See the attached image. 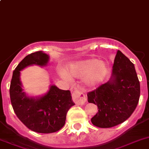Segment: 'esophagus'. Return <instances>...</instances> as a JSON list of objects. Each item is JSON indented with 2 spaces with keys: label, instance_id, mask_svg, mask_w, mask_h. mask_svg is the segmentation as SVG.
<instances>
[{
  "label": "esophagus",
  "instance_id": "34e87169",
  "mask_svg": "<svg viewBox=\"0 0 149 149\" xmlns=\"http://www.w3.org/2000/svg\"><path fill=\"white\" fill-rule=\"evenodd\" d=\"M72 99L75 103L78 104H84L86 102V95L81 92L80 90L77 89V88H76L72 93Z\"/></svg>",
  "mask_w": 149,
  "mask_h": 149
}]
</instances>
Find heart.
<instances>
[{
    "label": "heart",
    "mask_w": 149,
    "mask_h": 149,
    "mask_svg": "<svg viewBox=\"0 0 149 149\" xmlns=\"http://www.w3.org/2000/svg\"><path fill=\"white\" fill-rule=\"evenodd\" d=\"M108 72L107 63L97 59H87L77 61L69 65L67 72L61 70L60 77L66 81H71V77L82 78L86 77L85 83L88 87L98 86L105 79Z\"/></svg>",
    "instance_id": "heart-1"
}]
</instances>
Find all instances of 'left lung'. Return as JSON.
Wrapping results in <instances>:
<instances>
[{
  "label": "left lung",
  "instance_id": "left-lung-1",
  "mask_svg": "<svg viewBox=\"0 0 149 149\" xmlns=\"http://www.w3.org/2000/svg\"><path fill=\"white\" fill-rule=\"evenodd\" d=\"M109 81L88 92V102L98 106L92 119L100 128H110L127 120L136 109L140 96V84L134 64L117 51Z\"/></svg>",
  "mask_w": 149,
  "mask_h": 149
}]
</instances>
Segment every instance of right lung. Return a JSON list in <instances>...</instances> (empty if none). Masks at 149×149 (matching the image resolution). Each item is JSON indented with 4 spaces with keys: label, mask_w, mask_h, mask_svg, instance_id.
Listing matches in <instances>:
<instances>
[{
    "label": "right lung",
    "mask_w": 149,
    "mask_h": 149,
    "mask_svg": "<svg viewBox=\"0 0 149 149\" xmlns=\"http://www.w3.org/2000/svg\"><path fill=\"white\" fill-rule=\"evenodd\" d=\"M49 58L42 51L25 57L13 71L10 87L11 104L17 117L29 130L39 133L60 130L65 124L67 111L75 104L70 91L60 89L55 85H51L40 96H29L23 92L20 71L32 65L45 67Z\"/></svg>",
    "instance_id": "obj_1"
}]
</instances>
